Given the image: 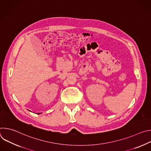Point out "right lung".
<instances>
[{
	"mask_svg": "<svg viewBox=\"0 0 151 151\" xmlns=\"http://www.w3.org/2000/svg\"><path fill=\"white\" fill-rule=\"evenodd\" d=\"M38 114H39V113H38Z\"/></svg>",
	"mask_w": 151,
	"mask_h": 151,
	"instance_id": "obj_1",
	"label": "right lung"
}]
</instances>
